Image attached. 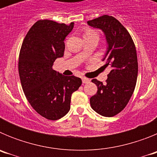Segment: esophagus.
Returning <instances> with one entry per match:
<instances>
[{
  "mask_svg": "<svg viewBox=\"0 0 157 157\" xmlns=\"http://www.w3.org/2000/svg\"><path fill=\"white\" fill-rule=\"evenodd\" d=\"M82 82L84 83V84H87V83H89L90 82V80L89 79V78H85V77L82 78Z\"/></svg>",
  "mask_w": 157,
  "mask_h": 157,
  "instance_id": "1",
  "label": "esophagus"
}]
</instances>
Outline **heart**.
<instances>
[{"label":"heart","instance_id":"heart-1","mask_svg":"<svg viewBox=\"0 0 157 157\" xmlns=\"http://www.w3.org/2000/svg\"><path fill=\"white\" fill-rule=\"evenodd\" d=\"M96 34V33L94 31H93V30H87V31L85 33V34ZM85 34H84V35H85Z\"/></svg>","mask_w":157,"mask_h":157}]
</instances>
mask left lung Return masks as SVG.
<instances>
[{"label": "left lung", "instance_id": "obj_1", "mask_svg": "<svg viewBox=\"0 0 157 157\" xmlns=\"http://www.w3.org/2000/svg\"><path fill=\"white\" fill-rule=\"evenodd\" d=\"M104 32L108 48L102 60L111 71L106 83L92 82L98 92L90 98L91 108L98 114L112 117L120 113L130 101L138 78V58L134 43L127 29L116 18L104 15L87 22Z\"/></svg>", "mask_w": 157, "mask_h": 157}]
</instances>
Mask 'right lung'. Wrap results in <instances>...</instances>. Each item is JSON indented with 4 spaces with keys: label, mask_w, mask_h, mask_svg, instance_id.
<instances>
[{
    "label": "right lung",
    "mask_w": 157,
    "mask_h": 157,
    "mask_svg": "<svg viewBox=\"0 0 157 157\" xmlns=\"http://www.w3.org/2000/svg\"><path fill=\"white\" fill-rule=\"evenodd\" d=\"M73 27L74 23L38 20L29 30L19 52L23 92L32 108L47 120H59L69 112L71 94L82 84L80 78L52 69L54 61L63 56V41Z\"/></svg>",
    "instance_id": "1"
}]
</instances>
